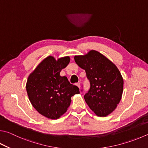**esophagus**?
<instances>
[{
  "mask_svg": "<svg viewBox=\"0 0 148 148\" xmlns=\"http://www.w3.org/2000/svg\"><path fill=\"white\" fill-rule=\"evenodd\" d=\"M76 85L77 86V87H79V89H80V87H81V85H80V83H79V82H78V83H77Z\"/></svg>",
  "mask_w": 148,
  "mask_h": 148,
  "instance_id": "obj_1",
  "label": "esophagus"
}]
</instances>
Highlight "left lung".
<instances>
[{
    "instance_id": "1",
    "label": "left lung",
    "mask_w": 148,
    "mask_h": 148,
    "mask_svg": "<svg viewBox=\"0 0 148 148\" xmlns=\"http://www.w3.org/2000/svg\"><path fill=\"white\" fill-rule=\"evenodd\" d=\"M75 62L84 69L90 87L84 96L90 109L98 116L114 111L122 98L123 79L114 64L98 51L74 56Z\"/></svg>"
}]
</instances>
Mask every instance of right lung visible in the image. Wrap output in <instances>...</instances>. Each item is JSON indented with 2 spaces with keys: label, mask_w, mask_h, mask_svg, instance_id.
<instances>
[{
  "label": "right lung",
  "mask_w": 148,
  "mask_h": 148,
  "mask_svg": "<svg viewBox=\"0 0 148 148\" xmlns=\"http://www.w3.org/2000/svg\"><path fill=\"white\" fill-rule=\"evenodd\" d=\"M70 62L69 56L58 58L49 56L29 75L26 88L33 107L42 116L58 119L71 105V97L79 93V88L71 84L60 72Z\"/></svg>",
  "instance_id": "obj_1"
}]
</instances>
